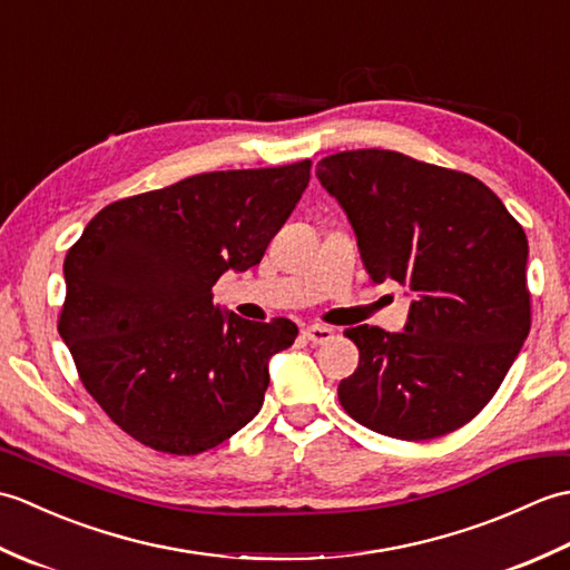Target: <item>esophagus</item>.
Returning <instances> with one entry per match:
<instances>
[{
    "mask_svg": "<svg viewBox=\"0 0 570 570\" xmlns=\"http://www.w3.org/2000/svg\"><path fill=\"white\" fill-rule=\"evenodd\" d=\"M333 328H325V325H308L304 331V337L311 345H325L328 341H333Z\"/></svg>",
    "mask_w": 570,
    "mask_h": 570,
    "instance_id": "1",
    "label": "esophagus"
}]
</instances>
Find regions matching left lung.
<instances>
[{"mask_svg": "<svg viewBox=\"0 0 570 570\" xmlns=\"http://www.w3.org/2000/svg\"><path fill=\"white\" fill-rule=\"evenodd\" d=\"M316 176L353 225L372 282L392 278L414 296L404 333L345 331L360 365L337 386L343 409L402 441L465 426L529 335L522 225L475 176L399 151L325 156Z\"/></svg>", "mask_w": 570, "mask_h": 570, "instance_id": "left-lung-1", "label": "left lung"}]
</instances>
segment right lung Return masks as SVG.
<instances>
[{
	"label": "right lung",
	"mask_w": 570,
	"mask_h": 570,
	"mask_svg": "<svg viewBox=\"0 0 570 570\" xmlns=\"http://www.w3.org/2000/svg\"><path fill=\"white\" fill-rule=\"evenodd\" d=\"M308 178V159L190 176L107 205L68 249L58 333L131 439L196 455L259 414L269 360L298 328L220 311L213 286L262 262Z\"/></svg>",
	"instance_id": "add662e5"
}]
</instances>
